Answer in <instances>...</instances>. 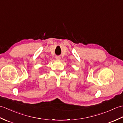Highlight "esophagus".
<instances>
[{
    "label": "esophagus",
    "mask_w": 123,
    "mask_h": 123,
    "mask_svg": "<svg viewBox=\"0 0 123 123\" xmlns=\"http://www.w3.org/2000/svg\"><path fill=\"white\" fill-rule=\"evenodd\" d=\"M55 59H56V60H60L61 59V57L60 56H56Z\"/></svg>",
    "instance_id": "34e87169"
}]
</instances>
